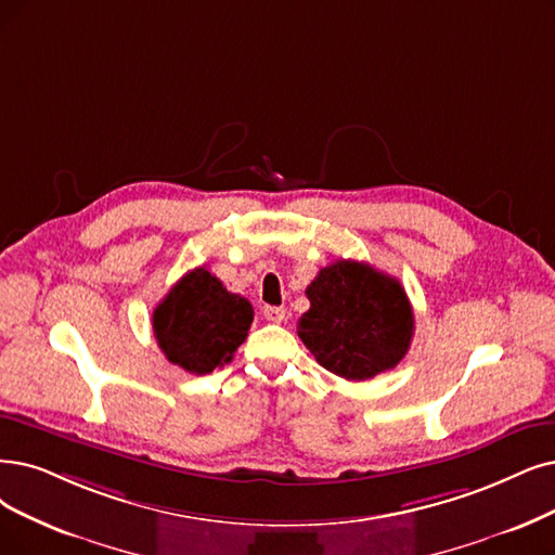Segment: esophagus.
Listing matches in <instances>:
<instances>
[{
  "instance_id": "obj_1",
  "label": "esophagus",
  "mask_w": 555,
  "mask_h": 555,
  "mask_svg": "<svg viewBox=\"0 0 555 555\" xmlns=\"http://www.w3.org/2000/svg\"><path fill=\"white\" fill-rule=\"evenodd\" d=\"M263 319L271 323H282L286 319V312L282 307H263Z\"/></svg>"
}]
</instances>
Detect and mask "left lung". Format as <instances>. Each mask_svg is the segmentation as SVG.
Segmentation results:
<instances>
[{"instance_id": "8db88e82", "label": "left lung", "mask_w": 555, "mask_h": 555, "mask_svg": "<svg viewBox=\"0 0 555 555\" xmlns=\"http://www.w3.org/2000/svg\"><path fill=\"white\" fill-rule=\"evenodd\" d=\"M298 337L330 373L369 380L405 358L414 335L408 294L371 263L339 259L307 286Z\"/></svg>"}]
</instances>
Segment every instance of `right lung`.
<instances>
[{
  "instance_id": "right-lung-1",
  "label": "right lung",
  "mask_w": 555,
  "mask_h": 555,
  "mask_svg": "<svg viewBox=\"0 0 555 555\" xmlns=\"http://www.w3.org/2000/svg\"><path fill=\"white\" fill-rule=\"evenodd\" d=\"M253 305L230 294L205 266L189 271L154 307V337L166 360L189 373L205 375L232 360L246 341Z\"/></svg>"
}]
</instances>
